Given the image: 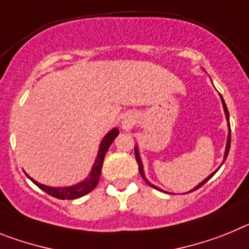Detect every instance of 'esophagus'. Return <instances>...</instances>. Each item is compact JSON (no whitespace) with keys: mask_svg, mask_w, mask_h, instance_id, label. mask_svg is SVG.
<instances>
[{"mask_svg":"<svg viewBox=\"0 0 249 249\" xmlns=\"http://www.w3.org/2000/svg\"><path fill=\"white\" fill-rule=\"evenodd\" d=\"M123 124H124L125 127H130L131 125L134 124V119L131 118V116H127V118H125V120Z\"/></svg>","mask_w":249,"mask_h":249,"instance_id":"1","label":"esophagus"}]
</instances>
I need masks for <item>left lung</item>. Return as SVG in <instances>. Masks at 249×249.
Wrapping results in <instances>:
<instances>
[{
    "label": "left lung",
    "instance_id": "left-lung-1",
    "mask_svg": "<svg viewBox=\"0 0 249 249\" xmlns=\"http://www.w3.org/2000/svg\"><path fill=\"white\" fill-rule=\"evenodd\" d=\"M220 99H222V104H223V109H224V112H226V118H227V120H228V126H229V112H228V109H227V105H226V103H224L223 98L220 96ZM229 148H231V126H229V134H228V138H227V145H226V153H224V160H226L227 157H228ZM135 158H137L138 165H139V173H140V176H142V178L144 179V180H145L146 183H148V184L150 185L151 188H155V189H158V190H160V192H163V190H161L160 188H158V187H155L154 184H151L150 181H148V179H146L145 176H144V169H142V159H140V155H139V150H138V146H135ZM217 170H218V169H217ZM217 170H215L214 173H212V174L208 177V178H205L204 180H203L202 183H199V184L196 185V188H193V190L199 189V188L202 187L203 184H205V183H207V181H208L209 179H211L212 177L214 176L215 173H217ZM193 190H190V192H193Z\"/></svg>",
    "mask_w": 249,
    "mask_h": 249
}]
</instances>
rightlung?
<instances>
[{
	"mask_svg": "<svg viewBox=\"0 0 249 249\" xmlns=\"http://www.w3.org/2000/svg\"><path fill=\"white\" fill-rule=\"evenodd\" d=\"M119 135L118 129H112L109 133L104 137V139L101 140L100 142V148H99L98 157H96V160H95L94 165H92V169L89 174V177L86 179H84L83 181H80L79 184L71 185V187H60V188H53V187H47V185L40 184L35 179H31L35 184L37 185L40 189H42L45 193L50 194V196H55L57 199H76V198H80V196H84L85 194L90 193L92 189H94L99 183V179H100L101 174V168H103L104 163V158H105V154H107V149L110 148L111 142H114L116 137Z\"/></svg>",
	"mask_w": 249,
	"mask_h": 249,
	"instance_id": "add662e5",
	"label": "right lung"
}]
</instances>
